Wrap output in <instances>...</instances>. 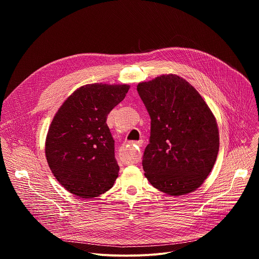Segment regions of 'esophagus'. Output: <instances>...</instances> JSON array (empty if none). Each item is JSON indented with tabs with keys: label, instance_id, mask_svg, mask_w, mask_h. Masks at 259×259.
<instances>
[{
	"label": "esophagus",
	"instance_id": "esophagus-1",
	"mask_svg": "<svg viewBox=\"0 0 259 259\" xmlns=\"http://www.w3.org/2000/svg\"><path fill=\"white\" fill-rule=\"evenodd\" d=\"M142 142H143L142 140H138V141H134L133 143H134V144H136L137 146H141V145H142Z\"/></svg>",
	"mask_w": 259,
	"mask_h": 259
}]
</instances>
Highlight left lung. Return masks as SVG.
<instances>
[{"mask_svg":"<svg viewBox=\"0 0 259 259\" xmlns=\"http://www.w3.org/2000/svg\"><path fill=\"white\" fill-rule=\"evenodd\" d=\"M151 117L142 167L159 191L181 196L196 191L211 172L219 150L216 120L186 80L167 75L137 86Z\"/></svg>","mask_w":259,"mask_h":259,"instance_id":"left-lung-1","label":"left lung"}]
</instances>
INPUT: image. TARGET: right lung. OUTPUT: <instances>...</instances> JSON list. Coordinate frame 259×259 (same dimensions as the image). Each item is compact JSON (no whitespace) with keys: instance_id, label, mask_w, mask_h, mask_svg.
Listing matches in <instances>:
<instances>
[{"instance_id":"1","label":"right lung","mask_w":259,"mask_h":259,"mask_svg":"<svg viewBox=\"0 0 259 259\" xmlns=\"http://www.w3.org/2000/svg\"><path fill=\"white\" fill-rule=\"evenodd\" d=\"M128 90V85L89 84L73 92L56 113L45 153L53 175L69 193L88 199L114 186L119 165L106 119Z\"/></svg>"}]
</instances>
